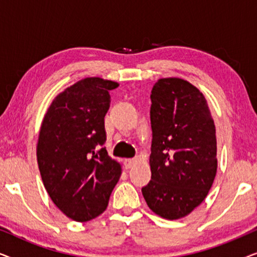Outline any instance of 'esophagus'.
<instances>
[{
  "label": "esophagus",
  "mask_w": 257,
  "mask_h": 257,
  "mask_svg": "<svg viewBox=\"0 0 257 257\" xmlns=\"http://www.w3.org/2000/svg\"><path fill=\"white\" fill-rule=\"evenodd\" d=\"M124 164H125V167L126 168H131V167L135 166L136 159H133V158H130V159H125L124 160Z\"/></svg>",
  "instance_id": "esophagus-1"
}]
</instances>
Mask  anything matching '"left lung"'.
<instances>
[{"label":"left lung","mask_w":257,"mask_h":257,"mask_svg":"<svg viewBox=\"0 0 257 257\" xmlns=\"http://www.w3.org/2000/svg\"><path fill=\"white\" fill-rule=\"evenodd\" d=\"M151 181L142 188L158 215H188L208 194L216 174V136L203 94L180 78H164L151 91Z\"/></svg>","instance_id":"left-lung-1"}]
</instances>
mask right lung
I'll list each match as a JSON object with an SVG mask.
<instances>
[{"label": "right lung", "mask_w": 257, "mask_h": 257, "mask_svg": "<svg viewBox=\"0 0 257 257\" xmlns=\"http://www.w3.org/2000/svg\"><path fill=\"white\" fill-rule=\"evenodd\" d=\"M117 83L85 78L59 93L42 122L37 161L48 194L70 219L86 222L106 209L120 165L108 157L104 117Z\"/></svg>", "instance_id": "right-lung-1"}]
</instances>
